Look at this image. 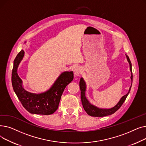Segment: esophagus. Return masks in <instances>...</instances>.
Listing matches in <instances>:
<instances>
[{"instance_id":"obj_1","label":"esophagus","mask_w":146,"mask_h":146,"mask_svg":"<svg viewBox=\"0 0 146 146\" xmlns=\"http://www.w3.org/2000/svg\"><path fill=\"white\" fill-rule=\"evenodd\" d=\"M82 73V70L81 67H76L74 70V74L76 76H79Z\"/></svg>"}]
</instances>
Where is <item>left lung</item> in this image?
<instances>
[{
  "mask_svg": "<svg viewBox=\"0 0 146 146\" xmlns=\"http://www.w3.org/2000/svg\"><path fill=\"white\" fill-rule=\"evenodd\" d=\"M127 59L128 61V63L129 64V69L130 71H131V82H133V73H132V66H131V61H130L129 57L126 54ZM79 85H80V95H81V101L82 103V105L84 110L87 112L88 115H89L90 116L92 117H105L107 115H110L113 114V113L115 112L117 110H118L120 107L122 106V105L123 104L124 101H125V99L128 95L130 90H131V86H130L128 92L124 96H122L119 101L113 107L109 109H101V108H99L98 107L92 105L89 103L88 99L86 98L85 96V92H86V83L84 81L83 79L82 78H80V82H79Z\"/></svg>",
  "mask_w": 146,
  "mask_h": 146,
  "instance_id": "1",
  "label": "left lung"
}]
</instances>
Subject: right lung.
Returning <instances> with one entry per match:
<instances>
[{"label": "right lung", "instance_id": "right-lung-1", "mask_svg": "<svg viewBox=\"0 0 146 146\" xmlns=\"http://www.w3.org/2000/svg\"><path fill=\"white\" fill-rule=\"evenodd\" d=\"M22 50L13 61L12 72V83L13 90L22 106L30 113L39 115H50L58 108L61 96L68 84L73 79V72H64L58 76L52 86L41 94H34L23 88L22 81L17 73L18 66L24 56Z\"/></svg>", "mask_w": 146, "mask_h": 146}]
</instances>
